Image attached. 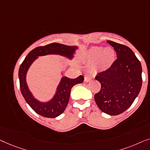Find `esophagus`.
Segmentation results:
<instances>
[{
	"instance_id": "34e87169",
	"label": "esophagus",
	"mask_w": 150,
	"mask_h": 150,
	"mask_svg": "<svg viewBox=\"0 0 150 150\" xmlns=\"http://www.w3.org/2000/svg\"><path fill=\"white\" fill-rule=\"evenodd\" d=\"M91 79H92V78L90 75H85V77H84V81L85 82H89L91 81Z\"/></svg>"
}]
</instances>
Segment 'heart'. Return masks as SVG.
<instances>
[{
	"mask_svg": "<svg viewBox=\"0 0 150 150\" xmlns=\"http://www.w3.org/2000/svg\"><path fill=\"white\" fill-rule=\"evenodd\" d=\"M115 58L116 54L114 50L100 46L90 48L86 55V61L90 64L94 63V67L98 71H105L110 69L115 62Z\"/></svg>",
	"mask_w": 150,
	"mask_h": 150,
	"instance_id": "b5f03b06",
	"label": "heart"
}]
</instances>
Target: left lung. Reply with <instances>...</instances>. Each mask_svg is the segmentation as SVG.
Wrapping results in <instances>:
<instances>
[{
	"instance_id": "obj_1",
	"label": "left lung",
	"mask_w": 150,
	"mask_h": 150,
	"mask_svg": "<svg viewBox=\"0 0 150 150\" xmlns=\"http://www.w3.org/2000/svg\"><path fill=\"white\" fill-rule=\"evenodd\" d=\"M107 43L114 48L117 59L110 69L95 77L101 88L94 100L103 112L117 115L129 108L137 97L142 86V67L127 46L111 41Z\"/></svg>"
}]
</instances>
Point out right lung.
<instances>
[{
	"label": "right lung",
	"mask_w": 150,
	"mask_h": 150,
	"mask_svg": "<svg viewBox=\"0 0 150 150\" xmlns=\"http://www.w3.org/2000/svg\"><path fill=\"white\" fill-rule=\"evenodd\" d=\"M77 49V46H69L58 43H53L43 47L41 46L29 52L20 65L18 75L21 92L31 108L41 116L54 118L62 114L68 105L72 88L76 84L82 83L84 77L82 75L75 79L62 77L52 98L49 100L41 101L35 98L27 84L26 75L29 68L39 56L47 55H59L72 60ZM62 73H61V75Z\"/></svg>",
	"instance_id": "1"
}]
</instances>
